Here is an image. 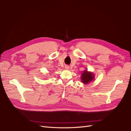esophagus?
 Instances as JSON below:
<instances>
[{"mask_svg": "<svg viewBox=\"0 0 131 131\" xmlns=\"http://www.w3.org/2000/svg\"><path fill=\"white\" fill-rule=\"evenodd\" d=\"M65 69H66V70H69V66H68V65H66L65 66Z\"/></svg>", "mask_w": 131, "mask_h": 131, "instance_id": "34e87169", "label": "esophagus"}]
</instances>
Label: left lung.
<instances>
[{"label": "left lung", "mask_w": 131, "mask_h": 131, "mask_svg": "<svg viewBox=\"0 0 131 131\" xmlns=\"http://www.w3.org/2000/svg\"><path fill=\"white\" fill-rule=\"evenodd\" d=\"M94 79V75L93 73L90 72H88L87 70H85L83 71L81 76V81L85 84L89 83L92 81H93Z\"/></svg>", "instance_id": "8db88e82"}]
</instances>
